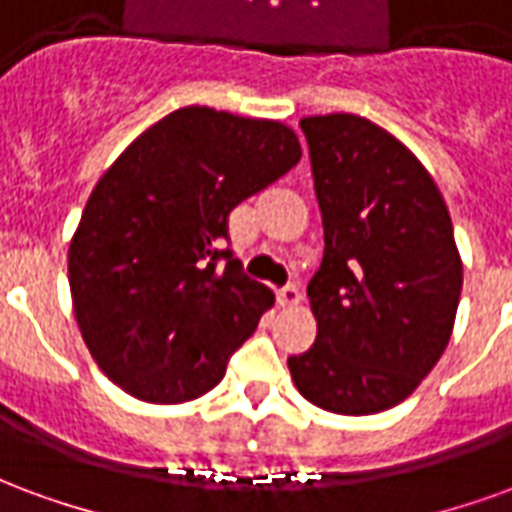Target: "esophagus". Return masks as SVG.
I'll list each match as a JSON object with an SVG mask.
<instances>
[{
  "instance_id": "1",
  "label": "esophagus",
  "mask_w": 512,
  "mask_h": 512,
  "mask_svg": "<svg viewBox=\"0 0 512 512\" xmlns=\"http://www.w3.org/2000/svg\"><path fill=\"white\" fill-rule=\"evenodd\" d=\"M277 301L282 307H296L301 301V290L296 285H288V288H282L277 293Z\"/></svg>"
}]
</instances>
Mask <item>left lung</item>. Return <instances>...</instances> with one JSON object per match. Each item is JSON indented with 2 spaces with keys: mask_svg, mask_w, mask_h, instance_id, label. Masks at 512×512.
<instances>
[{
  "mask_svg": "<svg viewBox=\"0 0 512 512\" xmlns=\"http://www.w3.org/2000/svg\"><path fill=\"white\" fill-rule=\"evenodd\" d=\"M323 216V263L307 285L318 337L290 356L312 406L365 417L403 403L450 343L463 263L425 164L359 115L301 120Z\"/></svg>",
  "mask_w": 512,
  "mask_h": 512,
  "instance_id": "8db88e82",
  "label": "left lung"
}]
</instances>
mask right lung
<instances>
[{"instance_id": "right-lung-1", "label": "right lung", "mask_w": 512, "mask_h": 512, "mask_svg": "<svg viewBox=\"0 0 512 512\" xmlns=\"http://www.w3.org/2000/svg\"><path fill=\"white\" fill-rule=\"evenodd\" d=\"M299 158V136L279 120L183 106L112 161L68 249L73 315L109 381L156 406L222 381L274 293L216 246L235 205Z\"/></svg>"}]
</instances>
